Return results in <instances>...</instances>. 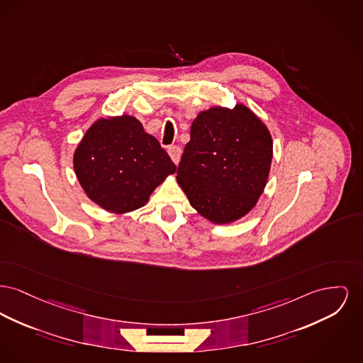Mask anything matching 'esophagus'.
<instances>
[{
	"label": "esophagus",
	"mask_w": 363,
	"mask_h": 363,
	"mask_svg": "<svg viewBox=\"0 0 363 363\" xmlns=\"http://www.w3.org/2000/svg\"><path fill=\"white\" fill-rule=\"evenodd\" d=\"M169 155H170L171 160H172L175 164H178L179 160H181V156H182V150H181L179 147L174 145V147L169 148Z\"/></svg>",
	"instance_id": "obj_1"
}]
</instances>
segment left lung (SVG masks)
<instances>
[{
  "instance_id": "left-lung-1",
  "label": "left lung",
  "mask_w": 363,
  "mask_h": 363,
  "mask_svg": "<svg viewBox=\"0 0 363 363\" xmlns=\"http://www.w3.org/2000/svg\"><path fill=\"white\" fill-rule=\"evenodd\" d=\"M272 160L270 130L251 108L216 106L193 121L177 182L203 218L228 225L255 207Z\"/></svg>"
}]
</instances>
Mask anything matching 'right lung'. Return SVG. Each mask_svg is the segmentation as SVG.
<instances>
[{"label":"right lung","instance_id":"add662e5","mask_svg":"<svg viewBox=\"0 0 363 363\" xmlns=\"http://www.w3.org/2000/svg\"><path fill=\"white\" fill-rule=\"evenodd\" d=\"M72 163L86 196L116 215L144 207L177 170L159 141L128 113L97 119L74 150Z\"/></svg>","mask_w":363,"mask_h":363}]
</instances>
